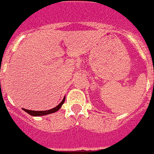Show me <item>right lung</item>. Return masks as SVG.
<instances>
[{
  "label": "right lung",
  "mask_w": 154,
  "mask_h": 154,
  "mask_svg": "<svg viewBox=\"0 0 154 154\" xmlns=\"http://www.w3.org/2000/svg\"><path fill=\"white\" fill-rule=\"evenodd\" d=\"M65 99H66V97H64L63 99V101L59 103L57 106H55V108H53V109H48V110L34 111V110H29V109H23V110L25 111V112H26L27 113H29V114L31 115V116H36V117H39V116H45V115L50 114V113H55V112L58 111L59 109H60V108H61L62 105H63V103H64V102H65Z\"/></svg>",
  "instance_id": "obj_1"
}]
</instances>
